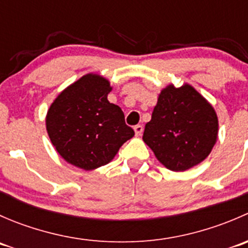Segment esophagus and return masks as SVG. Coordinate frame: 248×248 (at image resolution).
I'll use <instances>...</instances> for the list:
<instances>
[{
	"label": "esophagus",
	"instance_id": "obj_1",
	"mask_svg": "<svg viewBox=\"0 0 248 248\" xmlns=\"http://www.w3.org/2000/svg\"><path fill=\"white\" fill-rule=\"evenodd\" d=\"M142 129H144V128H142L141 124H137V126H134V132H136V136H137V137L141 136Z\"/></svg>",
	"mask_w": 248,
	"mask_h": 248
}]
</instances>
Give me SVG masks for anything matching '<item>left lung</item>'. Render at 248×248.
Returning <instances> with one entry per match:
<instances>
[{
    "label": "left lung",
    "mask_w": 248,
    "mask_h": 248,
    "mask_svg": "<svg viewBox=\"0 0 248 248\" xmlns=\"http://www.w3.org/2000/svg\"><path fill=\"white\" fill-rule=\"evenodd\" d=\"M218 133L211 104L189 85H169L161 92L142 140L157 159L172 171H184L204 161Z\"/></svg>",
    "instance_id": "left-lung-1"
}]
</instances>
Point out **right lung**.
I'll use <instances>...</instances> for the list:
<instances>
[{
    "mask_svg": "<svg viewBox=\"0 0 248 248\" xmlns=\"http://www.w3.org/2000/svg\"><path fill=\"white\" fill-rule=\"evenodd\" d=\"M109 81L87 74L59 94L46 115L52 145L68 163L85 170L109 163L134 136L121 108L108 101Z\"/></svg>",
    "mask_w": 248,
    "mask_h": 248,
    "instance_id": "1",
    "label": "right lung"
}]
</instances>
